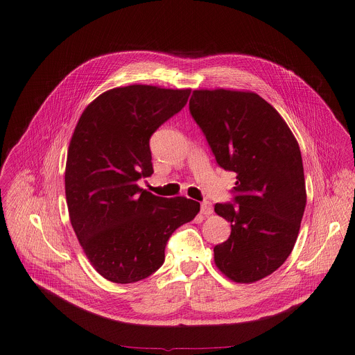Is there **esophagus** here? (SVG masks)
I'll return each instance as SVG.
<instances>
[{
    "label": "esophagus",
    "instance_id": "obj_1",
    "mask_svg": "<svg viewBox=\"0 0 355 355\" xmlns=\"http://www.w3.org/2000/svg\"><path fill=\"white\" fill-rule=\"evenodd\" d=\"M200 214L204 215V216H211V215L214 214V207H212V204H211L209 200L202 202V205H200Z\"/></svg>",
    "mask_w": 355,
    "mask_h": 355
}]
</instances>
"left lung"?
Here are the masks:
<instances>
[{"label":"left lung","mask_w":355,"mask_h":355,"mask_svg":"<svg viewBox=\"0 0 355 355\" xmlns=\"http://www.w3.org/2000/svg\"><path fill=\"white\" fill-rule=\"evenodd\" d=\"M189 111L218 164L236 173L237 205H215L232 227L229 239L214 248L215 266L234 282L260 281L291 254L305 212L299 144L277 110L256 92L193 89Z\"/></svg>","instance_id":"8db88e82"}]
</instances>
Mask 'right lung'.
<instances>
[{
    "instance_id": "add662e5",
    "label": "right lung",
    "mask_w": 355,
    "mask_h": 355,
    "mask_svg": "<svg viewBox=\"0 0 355 355\" xmlns=\"http://www.w3.org/2000/svg\"><path fill=\"white\" fill-rule=\"evenodd\" d=\"M189 94L116 87L96 96L76 125L64 173L69 216L91 266L111 282H137L159 270L173 232L199 212L192 199L156 196L137 185L153 174L150 136Z\"/></svg>"
}]
</instances>
